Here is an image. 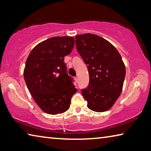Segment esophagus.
<instances>
[{
  "instance_id": "esophagus-1",
  "label": "esophagus",
  "mask_w": 151,
  "mask_h": 151,
  "mask_svg": "<svg viewBox=\"0 0 151 151\" xmlns=\"http://www.w3.org/2000/svg\"><path fill=\"white\" fill-rule=\"evenodd\" d=\"M75 81L76 82V83H77V82H78V77H75Z\"/></svg>"
}]
</instances>
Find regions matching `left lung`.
<instances>
[{
	"label": "left lung",
	"instance_id": "1",
	"mask_svg": "<svg viewBox=\"0 0 151 151\" xmlns=\"http://www.w3.org/2000/svg\"><path fill=\"white\" fill-rule=\"evenodd\" d=\"M75 42L89 74L88 85L82 89L88 108L99 112L108 111L123 86L126 69L121 56L111 42L98 35H78Z\"/></svg>",
	"mask_w": 151,
	"mask_h": 151
}]
</instances>
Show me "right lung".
<instances>
[{"instance_id": "right-lung-1", "label": "right lung", "mask_w": 151, "mask_h": 151, "mask_svg": "<svg viewBox=\"0 0 151 151\" xmlns=\"http://www.w3.org/2000/svg\"><path fill=\"white\" fill-rule=\"evenodd\" d=\"M75 45L73 37H55L40 42L30 52L24 69L25 83L35 103L50 114L69 109L76 88L64 61Z\"/></svg>"}]
</instances>
